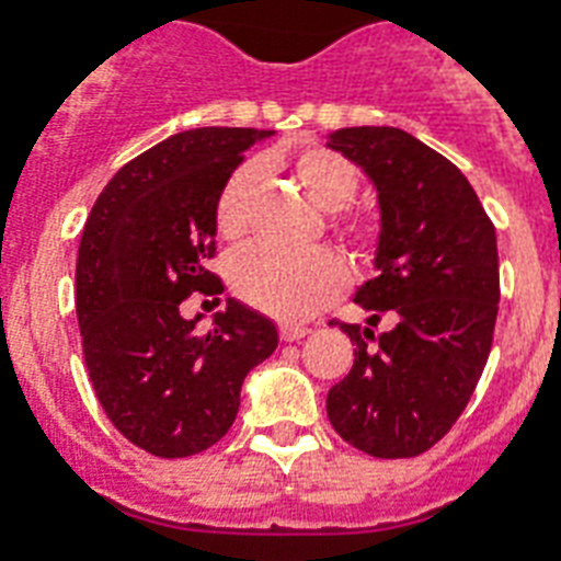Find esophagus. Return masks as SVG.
<instances>
[{"mask_svg": "<svg viewBox=\"0 0 561 561\" xmlns=\"http://www.w3.org/2000/svg\"><path fill=\"white\" fill-rule=\"evenodd\" d=\"M279 334H282V341H285V343H294V341H302V337H306V334H308V329H306V325L285 323L279 329Z\"/></svg>", "mask_w": 561, "mask_h": 561, "instance_id": "1", "label": "esophagus"}]
</instances>
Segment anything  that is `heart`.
Here are the masks:
<instances>
[{
  "mask_svg": "<svg viewBox=\"0 0 561 561\" xmlns=\"http://www.w3.org/2000/svg\"><path fill=\"white\" fill-rule=\"evenodd\" d=\"M299 183L314 197L317 206L334 211V227L355 244L373 241V227L367 220L350 218L337 209H346L358 192V171L337 151L308 145L294 160ZM262 186V165L241 162L227 178L215 201V227L224 238L236 241L250 229L255 192ZM229 282L244 302L279 320H306L323 308L343 288L346 267L341 255L317 247L290 253L271 244L247 247L229 264Z\"/></svg>",
  "mask_w": 561,
  "mask_h": 561,
  "instance_id": "obj_1",
  "label": "heart"
}]
</instances>
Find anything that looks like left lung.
<instances>
[{"instance_id":"left-lung-1","label":"left lung","mask_w":561,"mask_h":561,"mask_svg":"<svg viewBox=\"0 0 561 561\" xmlns=\"http://www.w3.org/2000/svg\"><path fill=\"white\" fill-rule=\"evenodd\" d=\"M329 148L355 162L378 192L375 279L355 302L367 329L346 325L350 375L325 410L358 451L399 460L443 439L469 404L495 334L497 238L471 183L443 153L399 127H343ZM381 316L391 329H368Z\"/></svg>"}]
</instances>
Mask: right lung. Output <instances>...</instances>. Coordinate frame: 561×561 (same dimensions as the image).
<instances>
[{
    "instance_id": "obj_1",
    "label": "right lung",
    "mask_w": 561,
    "mask_h": 561,
    "mask_svg": "<svg viewBox=\"0 0 561 561\" xmlns=\"http://www.w3.org/2000/svg\"><path fill=\"white\" fill-rule=\"evenodd\" d=\"M253 127L169 136L116 171L92 206L75 271V308L92 390L118 434L153 457L206 451L236 422L247 373L271 358L279 332L238 299L215 314H180L183 299L224 290L209 271L215 201Z\"/></svg>"
}]
</instances>
